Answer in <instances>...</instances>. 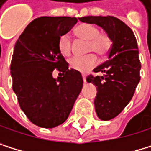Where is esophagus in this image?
Wrapping results in <instances>:
<instances>
[{
  "mask_svg": "<svg viewBox=\"0 0 151 151\" xmlns=\"http://www.w3.org/2000/svg\"><path fill=\"white\" fill-rule=\"evenodd\" d=\"M82 76H83V80H84V83H86V76L83 74Z\"/></svg>",
  "mask_w": 151,
  "mask_h": 151,
  "instance_id": "esophagus-1",
  "label": "esophagus"
}]
</instances>
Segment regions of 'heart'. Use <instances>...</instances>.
Segmentation results:
<instances>
[{"instance_id":"1","label":"heart","mask_w":151,"mask_h":151,"mask_svg":"<svg viewBox=\"0 0 151 151\" xmlns=\"http://www.w3.org/2000/svg\"><path fill=\"white\" fill-rule=\"evenodd\" d=\"M76 35L80 39L87 41V52H94L99 56L107 54L111 47V37L105 33H100L96 26L88 23H83L76 29ZM58 48L63 56H70L71 54V39L67 34L59 37ZM97 64V58L93 54L85 57H75L69 60V65L72 69L86 73L92 69Z\"/></svg>"}]
</instances>
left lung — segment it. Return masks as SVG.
Returning a JSON list of instances; mask_svg holds the SVG:
<instances>
[{
    "label": "left lung",
    "instance_id": "left-lung-1",
    "mask_svg": "<svg viewBox=\"0 0 151 151\" xmlns=\"http://www.w3.org/2000/svg\"><path fill=\"white\" fill-rule=\"evenodd\" d=\"M79 20L101 27L111 40L108 60L93 69L104 75L86 77L97 89L94 108L98 118L109 121L130 103L140 80L137 40L131 28L115 17L86 16Z\"/></svg>",
    "mask_w": 151,
    "mask_h": 151
}]
</instances>
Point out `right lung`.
Listing matches in <instances>:
<instances>
[{
	"instance_id": "1",
	"label": "right lung",
	"mask_w": 151,
	"mask_h": 151,
	"mask_svg": "<svg viewBox=\"0 0 151 151\" xmlns=\"http://www.w3.org/2000/svg\"><path fill=\"white\" fill-rule=\"evenodd\" d=\"M76 22L71 17L35 19L14 46L12 89L26 116L41 128L51 129L65 122L83 87L81 73L68 69L58 48L59 37ZM56 68L63 77H53Z\"/></svg>"
}]
</instances>
